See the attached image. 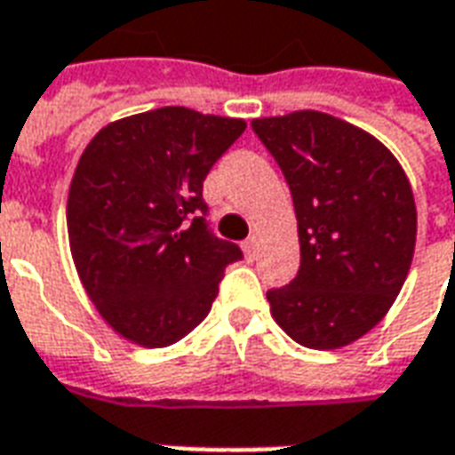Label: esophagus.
<instances>
[{
    "instance_id": "1",
    "label": "esophagus",
    "mask_w": 455,
    "mask_h": 455,
    "mask_svg": "<svg viewBox=\"0 0 455 455\" xmlns=\"http://www.w3.org/2000/svg\"><path fill=\"white\" fill-rule=\"evenodd\" d=\"M256 251H258V238L256 236H251L243 241V253H246L248 258H253L256 256Z\"/></svg>"
}]
</instances>
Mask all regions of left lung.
Instances as JSON below:
<instances>
[{"instance_id":"8db88e82","label":"left lung","mask_w":455,"mask_h":455,"mask_svg":"<svg viewBox=\"0 0 455 455\" xmlns=\"http://www.w3.org/2000/svg\"><path fill=\"white\" fill-rule=\"evenodd\" d=\"M283 170L299 231V270L267 290L275 322L316 351L341 348L387 315L410 273L417 207L380 140L322 112L253 119Z\"/></svg>"}]
</instances>
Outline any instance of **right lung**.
Segmentation results:
<instances>
[{"label": "right lung", "mask_w": 455, "mask_h": 455, "mask_svg": "<svg viewBox=\"0 0 455 455\" xmlns=\"http://www.w3.org/2000/svg\"><path fill=\"white\" fill-rule=\"evenodd\" d=\"M243 119L163 107L104 126L68 195L77 275L114 331L148 348L204 322L241 248L207 224L204 178Z\"/></svg>", "instance_id": "1"}]
</instances>
